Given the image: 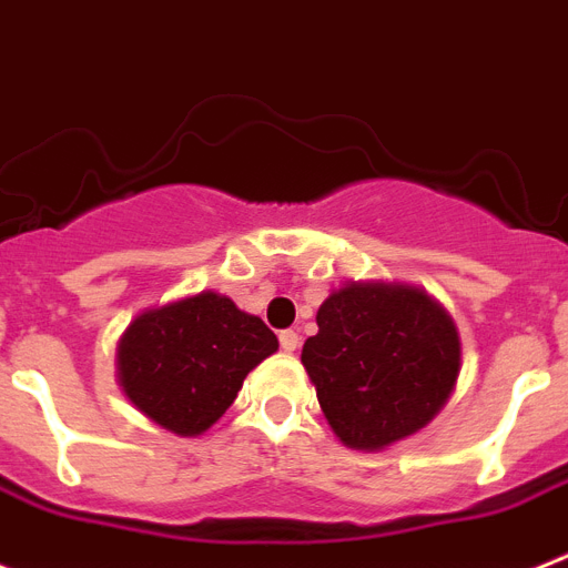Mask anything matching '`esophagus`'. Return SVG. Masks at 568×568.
<instances>
[{"label":"esophagus","mask_w":568,"mask_h":568,"mask_svg":"<svg viewBox=\"0 0 568 568\" xmlns=\"http://www.w3.org/2000/svg\"><path fill=\"white\" fill-rule=\"evenodd\" d=\"M280 345H283V352L294 354L297 352V345H300V334L297 332H280Z\"/></svg>","instance_id":"1"}]
</instances>
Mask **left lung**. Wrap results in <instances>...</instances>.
<instances>
[{"mask_svg":"<svg viewBox=\"0 0 568 568\" xmlns=\"http://www.w3.org/2000/svg\"><path fill=\"white\" fill-rule=\"evenodd\" d=\"M303 366L339 443L383 452L443 412L463 345L452 314L420 285L345 283L323 300Z\"/></svg>","mask_w":568,"mask_h":568,"instance_id":"left-lung-1","label":"left lung"}]
</instances>
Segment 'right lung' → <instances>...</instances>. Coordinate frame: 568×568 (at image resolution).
<instances>
[{"label": "right lung", "instance_id": "1", "mask_svg": "<svg viewBox=\"0 0 568 568\" xmlns=\"http://www.w3.org/2000/svg\"><path fill=\"white\" fill-rule=\"evenodd\" d=\"M277 334L216 291L136 314L116 343V379L148 420L180 437L214 426L243 379L277 352Z\"/></svg>", "mask_w": 568, "mask_h": 568}]
</instances>
